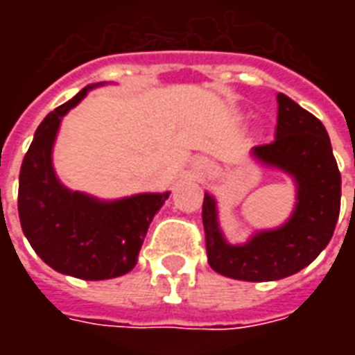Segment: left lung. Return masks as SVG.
Instances as JSON below:
<instances>
[{"instance_id": "8db88e82", "label": "left lung", "mask_w": 355, "mask_h": 355, "mask_svg": "<svg viewBox=\"0 0 355 355\" xmlns=\"http://www.w3.org/2000/svg\"><path fill=\"white\" fill-rule=\"evenodd\" d=\"M257 162L289 175L297 188L291 216L277 228L230 243L218 224L216 200L205 192L203 228L207 261L218 274L241 282H275L306 268L333 238L340 211V173L320 119L287 94H277L275 139L251 150Z\"/></svg>"}]
</instances>
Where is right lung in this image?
<instances>
[{"label":"right lung","mask_w":355,"mask_h":355,"mask_svg":"<svg viewBox=\"0 0 355 355\" xmlns=\"http://www.w3.org/2000/svg\"><path fill=\"white\" fill-rule=\"evenodd\" d=\"M91 83L45 117L22 159L19 216L24 236L37 257L60 274L98 282L131 272L155 213L171 192L135 193L98 200L73 192L58 180L53 146L62 117L80 104Z\"/></svg>","instance_id":"obj_1"}]
</instances>
